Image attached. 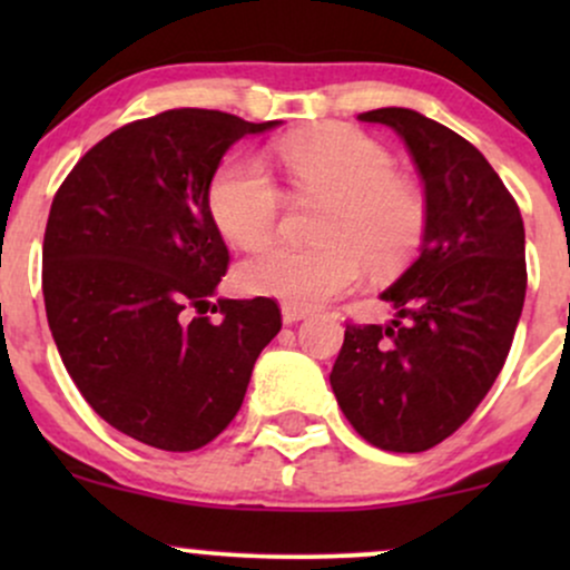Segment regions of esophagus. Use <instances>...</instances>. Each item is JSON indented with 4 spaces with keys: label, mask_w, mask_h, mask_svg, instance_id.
<instances>
[{
    "label": "esophagus",
    "mask_w": 570,
    "mask_h": 570,
    "mask_svg": "<svg viewBox=\"0 0 570 570\" xmlns=\"http://www.w3.org/2000/svg\"><path fill=\"white\" fill-rule=\"evenodd\" d=\"M307 307H299V305H289L284 303V307H281V316H284V324H294V322H303V318L307 316Z\"/></svg>",
    "instance_id": "esophagus-1"
}]
</instances>
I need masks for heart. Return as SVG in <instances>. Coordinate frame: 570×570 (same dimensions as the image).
I'll return each instance as SVG.
<instances>
[{
    "label": "heart",
    "instance_id": "b5f03b06",
    "mask_svg": "<svg viewBox=\"0 0 570 570\" xmlns=\"http://www.w3.org/2000/svg\"><path fill=\"white\" fill-rule=\"evenodd\" d=\"M276 158L294 195L330 200L322 246L278 244L246 259L238 281L246 292L316 307L348 292L367 263L394 273L410 263L426 235V198L396 174L389 147L351 126H324L289 136ZM208 208L235 246L259 248L276 233L284 198L259 160H225L208 185Z\"/></svg>",
    "mask_w": 570,
    "mask_h": 570
}]
</instances>
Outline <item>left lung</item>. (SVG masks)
Here are the masks:
<instances>
[{
	"label": "left lung",
	"instance_id": "8db88e82",
	"mask_svg": "<svg viewBox=\"0 0 570 570\" xmlns=\"http://www.w3.org/2000/svg\"><path fill=\"white\" fill-rule=\"evenodd\" d=\"M358 120L394 128L426 187L421 257L383 292L396 318L348 324L330 383L370 444L423 453L472 417L512 348L525 303L520 208L480 149L402 107Z\"/></svg>",
	"mask_w": 570,
	"mask_h": 570
}]
</instances>
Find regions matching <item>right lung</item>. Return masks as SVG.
Here are the masks:
<instances>
[{"label":"right lung","instance_id":"1","mask_svg":"<svg viewBox=\"0 0 570 570\" xmlns=\"http://www.w3.org/2000/svg\"><path fill=\"white\" fill-rule=\"evenodd\" d=\"M273 126L168 109L112 130L58 187L42 244L50 332L85 402L130 440L212 442L278 335L276 299L208 303L230 265L208 185L230 144Z\"/></svg>","mask_w":570,"mask_h":570}]
</instances>
